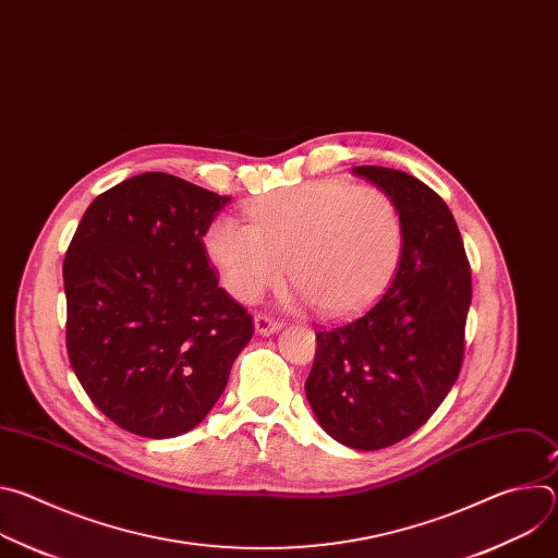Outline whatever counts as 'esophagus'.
<instances>
[{
    "mask_svg": "<svg viewBox=\"0 0 558 558\" xmlns=\"http://www.w3.org/2000/svg\"><path fill=\"white\" fill-rule=\"evenodd\" d=\"M254 323H256V333H258V336H271V333H276V331L282 327V323L276 320V317L263 315V313L256 315Z\"/></svg>",
    "mask_w": 558,
    "mask_h": 558,
    "instance_id": "34e87169",
    "label": "esophagus"
}]
</instances>
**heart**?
Returning <instances> with one entry per match:
<instances>
[{"label": "heart", "instance_id": "obj_1", "mask_svg": "<svg viewBox=\"0 0 558 558\" xmlns=\"http://www.w3.org/2000/svg\"><path fill=\"white\" fill-rule=\"evenodd\" d=\"M247 225L218 218L207 235L209 260L227 291L256 302L287 276L325 315L368 304L402 256L404 227L392 198L377 187L315 181L254 201Z\"/></svg>", "mask_w": 558, "mask_h": 558}]
</instances>
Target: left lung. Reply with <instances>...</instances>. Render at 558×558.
Wrapping results in <instances>:
<instances>
[{
	"mask_svg": "<svg viewBox=\"0 0 558 558\" xmlns=\"http://www.w3.org/2000/svg\"><path fill=\"white\" fill-rule=\"evenodd\" d=\"M353 172L400 209L402 258L375 302L315 331L304 390L336 441L379 450L424 426L452 388L463 364L472 274L459 227L437 192L400 170Z\"/></svg>",
	"mask_w": 558,
	"mask_h": 558,
	"instance_id": "1",
	"label": "left lung"
}]
</instances>
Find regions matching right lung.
Returning <instances> with one entry per match:
<instances>
[{"label":"right lung","instance_id":"1","mask_svg":"<svg viewBox=\"0 0 558 558\" xmlns=\"http://www.w3.org/2000/svg\"><path fill=\"white\" fill-rule=\"evenodd\" d=\"M227 201L145 172L99 194L68 245V360L93 404L128 433L192 430L254 336V317L218 287L203 243Z\"/></svg>","mask_w":558,"mask_h":558}]
</instances>
